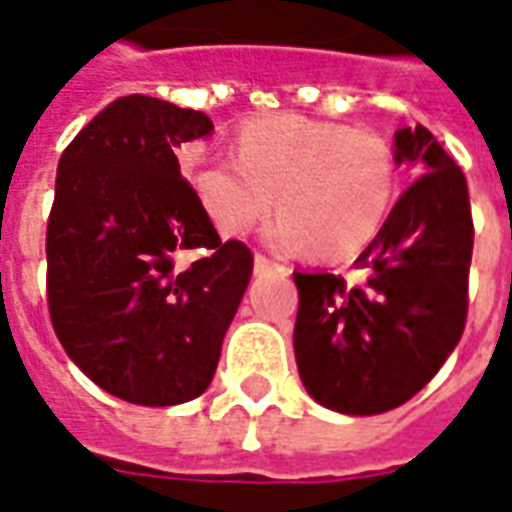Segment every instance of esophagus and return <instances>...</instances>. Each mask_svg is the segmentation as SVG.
Masks as SVG:
<instances>
[{
    "instance_id": "34e87169",
    "label": "esophagus",
    "mask_w": 512,
    "mask_h": 512,
    "mask_svg": "<svg viewBox=\"0 0 512 512\" xmlns=\"http://www.w3.org/2000/svg\"><path fill=\"white\" fill-rule=\"evenodd\" d=\"M253 267H256V273H267V270H284V267H278L273 259H267L264 253H256V256H253Z\"/></svg>"
}]
</instances>
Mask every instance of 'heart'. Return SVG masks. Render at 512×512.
Here are the masks:
<instances>
[{
  "label": "heart",
  "mask_w": 512,
  "mask_h": 512,
  "mask_svg": "<svg viewBox=\"0 0 512 512\" xmlns=\"http://www.w3.org/2000/svg\"><path fill=\"white\" fill-rule=\"evenodd\" d=\"M394 151L378 132L281 112L245 123L237 154L201 162L192 187L223 237L248 234L278 206L267 228L275 248L311 245L336 259L378 234L394 195Z\"/></svg>",
  "instance_id": "heart-1"
}]
</instances>
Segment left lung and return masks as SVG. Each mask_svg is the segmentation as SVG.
Segmentation results:
<instances>
[{"instance_id": "1", "label": "left lung", "mask_w": 512, "mask_h": 512, "mask_svg": "<svg viewBox=\"0 0 512 512\" xmlns=\"http://www.w3.org/2000/svg\"><path fill=\"white\" fill-rule=\"evenodd\" d=\"M394 159L419 179L355 259L364 275L295 273V358L306 391L331 411L372 416L422 391L463 336L474 248L463 170L430 129L394 134Z\"/></svg>"}]
</instances>
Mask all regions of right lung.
Instances as JSON below:
<instances>
[{"mask_svg": "<svg viewBox=\"0 0 512 512\" xmlns=\"http://www.w3.org/2000/svg\"><path fill=\"white\" fill-rule=\"evenodd\" d=\"M212 132L204 112L121 96L57 165L46 226L54 333L96 386L134 405L195 400L253 273L245 242H223L173 154ZM202 259L176 271L172 256Z\"/></svg>", "mask_w": 512, "mask_h": 512, "instance_id": "1", "label": "right lung"}]
</instances>
